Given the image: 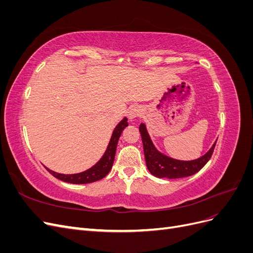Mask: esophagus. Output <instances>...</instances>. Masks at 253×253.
<instances>
[{
    "instance_id": "esophagus-1",
    "label": "esophagus",
    "mask_w": 253,
    "mask_h": 253,
    "mask_svg": "<svg viewBox=\"0 0 253 253\" xmlns=\"http://www.w3.org/2000/svg\"><path fill=\"white\" fill-rule=\"evenodd\" d=\"M141 114H142V110L139 108V106H133V108L128 111L127 117H128V119L133 120L137 117L141 116Z\"/></svg>"
}]
</instances>
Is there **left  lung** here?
I'll use <instances>...</instances> for the list:
<instances>
[{
	"mask_svg": "<svg viewBox=\"0 0 253 253\" xmlns=\"http://www.w3.org/2000/svg\"><path fill=\"white\" fill-rule=\"evenodd\" d=\"M139 132L141 134V139L143 143L145 164H147L151 174L158 178L174 179L187 177V176L195 174L209 162L216 144V142L214 143L209 152H207L204 156L198 159L190 160V162H182V160L173 159L159 153L155 149L154 144L152 143L147 128H145L143 124H141L139 126Z\"/></svg>",
	"mask_w": 253,
	"mask_h": 253,
	"instance_id": "1",
	"label": "left lung"
}]
</instances>
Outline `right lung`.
<instances>
[{
  "mask_svg": "<svg viewBox=\"0 0 253 253\" xmlns=\"http://www.w3.org/2000/svg\"><path fill=\"white\" fill-rule=\"evenodd\" d=\"M127 126H128V124H127L126 118H125L124 120H121L119 122L118 126L114 129L112 138L110 140L108 149H106L104 155L94 167H91L90 169L84 171L82 173H78V174H60V173H56V172L47 169V168H46V170L52 176H55L56 178H58L60 180L65 181V182H70V183H77V185L95 182L97 180H100V179L104 178L105 176L109 174V172L111 171L112 167H113L119 137H120L122 131H124V129Z\"/></svg>",
  "mask_w": 253,
  "mask_h": 253,
  "instance_id": "right-lung-1",
  "label": "right lung"
}]
</instances>
